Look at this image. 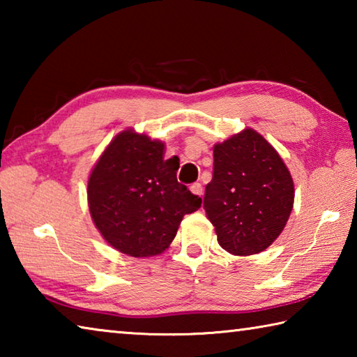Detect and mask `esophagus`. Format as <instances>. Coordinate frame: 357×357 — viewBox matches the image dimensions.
Returning a JSON list of instances; mask_svg holds the SVG:
<instances>
[{
	"label": "esophagus",
	"instance_id": "1",
	"mask_svg": "<svg viewBox=\"0 0 357 357\" xmlns=\"http://www.w3.org/2000/svg\"><path fill=\"white\" fill-rule=\"evenodd\" d=\"M190 190H192L193 195H198V197H202V195H203V187H202V184H200V183L192 184V185H190Z\"/></svg>",
	"mask_w": 357,
	"mask_h": 357
}]
</instances>
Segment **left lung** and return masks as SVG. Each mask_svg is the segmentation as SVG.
I'll list each match as a JSON object with an SVG mask.
<instances>
[{"mask_svg":"<svg viewBox=\"0 0 357 357\" xmlns=\"http://www.w3.org/2000/svg\"><path fill=\"white\" fill-rule=\"evenodd\" d=\"M293 202L291 174L257 130L244 129L214 144L203 208L222 249L239 257L268 249L285 228Z\"/></svg>","mask_w":357,"mask_h":357,"instance_id":"obj_1","label":"left lung"}]
</instances>
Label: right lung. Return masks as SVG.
Segmentation results:
<instances>
[{"mask_svg": "<svg viewBox=\"0 0 357 357\" xmlns=\"http://www.w3.org/2000/svg\"><path fill=\"white\" fill-rule=\"evenodd\" d=\"M165 144L123 130L99 157L88 179V204L102 238L126 255L154 257L168 249L185 214L202 198L179 184V165L164 159Z\"/></svg>", "mask_w": 357, "mask_h": 357, "instance_id": "obj_1", "label": "right lung"}]
</instances>
